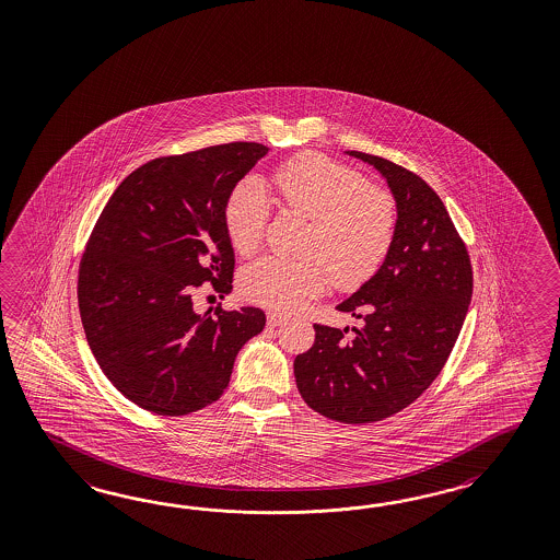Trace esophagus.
Returning a JSON list of instances; mask_svg holds the SVG:
<instances>
[{"mask_svg": "<svg viewBox=\"0 0 560 560\" xmlns=\"http://www.w3.org/2000/svg\"><path fill=\"white\" fill-rule=\"evenodd\" d=\"M284 323H287V316H284V314L273 313V311L268 313V326H280L284 325Z\"/></svg>", "mask_w": 560, "mask_h": 560, "instance_id": "obj_1", "label": "esophagus"}]
</instances>
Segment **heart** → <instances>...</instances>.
<instances>
[{
	"label": "heart",
	"mask_w": 560,
	"mask_h": 560,
	"mask_svg": "<svg viewBox=\"0 0 560 560\" xmlns=\"http://www.w3.org/2000/svg\"><path fill=\"white\" fill-rule=\"evenodd\" d=\"M276 196L284 208L311 220L302 260L266 256L240 278L249 302L288 313L318 296L335 278L357 288L377 272L397 232V203L387 189L364 183L359 171L328 156L300 155L273 171ZM268 220V196L256 177L235 185L223 222L235 252L254 254Z\"/></svg>",
	"instance_id": "1"
}]
</instances>
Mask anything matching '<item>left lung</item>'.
<instances>
[{"label": "left lung", "mask_w": 560, "mask_h": 560, "mask_svg": "<svg viewBox=\"0 0 560 560\" xmlns=\"http://www.w3.org/2000/svg\"><path fill=\"white\" fill-rule=\"evenodd\" d=\"M385 177L397 203L389 254L340 313L361 328L314 325L294 359L300 395L320 416L373 423L413 404L454 349L471 300L468 249L440 196L419 175L383 156L347 151Z\"/></svg>", "instance_id": "8db88e82"}]
</instances>
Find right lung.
I'll use <instances>...</instances> for the list:
<instances>
[{
	"instance_id": "right-lung-1",
	"label": "right lung",
	"mask_w": 560,
	"mask_h": 560,
	"mask_svg": "<svg viewBox=\"0 0 560 560\" xmlns=\"http://www.w3.org/2000/svg\"><path fill=\"white\" fill-rule=\"evenodd\" d=\"M268 151L228 143L153 159L118 185L89 237L79 270L86 340L106 378L156 416L218 401L237 352L266 325L252 306L201 316L194 294L203 282L232 290L223 209Z\"/></svg>"
}]
</instances>
